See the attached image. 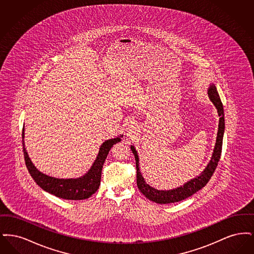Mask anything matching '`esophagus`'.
I'll use <instances>...</instances> for the list:
<instances>
[{
    "label": "esophagus",
    "mask_w": 254,
    "mask_h": 254,
    "mask_svg": "<svg viewBox=\"0 0 254 254\" xmlns=\"http://www.w3.org/2000/svg\"><path fill=\"white\" fill-rule=\"evenodd\" d=\"M127 131L129 133L134 132V125H133V123L130 122V123L127 125Z\"/></svg>",
    "instance_id": "obj_1"
}]
</instances>
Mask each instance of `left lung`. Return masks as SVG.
<instances>
[{"mask_svg": "<svg viewBox=\"0 0 254 254\" xmlns=\"http://www.w3.org/2000/svg\"><path fill=\"white\" fill-rule=\"evenodd\" d=\"M207 94L215 108L217 109L218 115H219V126H218L217 138L216 143L214 146V150L212 153L211 159L209 163L207 164L206 168L204 171L197 176L196 178L191 179L190 181L186 183L184 186H181L177 189L171 190H158L156 189H153L148 184H146L144 177L141 174V171L139 169V157L137 154V151L135 147L131 145V151L134 154L135 161H136V169H137V187L140 190V191L145 195L147 199L150 201H153L157 204H170L175 202H180L182 200H185L189 198L190 196L196 193L198 190L203 189L205 185L208 183L209 179L211 178L212 174L214 173L215 169L217 168L218 162L221 157L222 152V145H223V136L225 131V118H224V109L223 104L221 102L220 96L218 94L216 86L210 85L209 88L207 89Z\"/></svg>", "mask_w": 254, "mask_h": 254, "instance_id": "8db88e82", "label": "left lung"}]
</instances>
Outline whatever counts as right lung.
Instances as JSON below:
<instances>
[{"label": "right lung", "instance_id": "obj_1", "mask_svg": "<svg viewBox=\"0 0 254 254\" xmlns=\"http://www.w3.org/2000/svg\"><path fill=\"white\" fill-rule=\"evenodd\" d=\"M24 127H23V149H24V161L28 172L30 173L33 180L40 186L44 190L50 194H53L59 198L66 200H84L89 198L92 194L95 193L101 184L102 169L106 158L109 154L110 148L116 143L121 141V136L107 140L101 145L98 156L92 167L85 173L84 176L74 179H59L50 177L47 174L42 173L36 169L28 156L24 147Z\"/></svg>", "mask_w": 254, "mask_h": 254}]
</instances>
